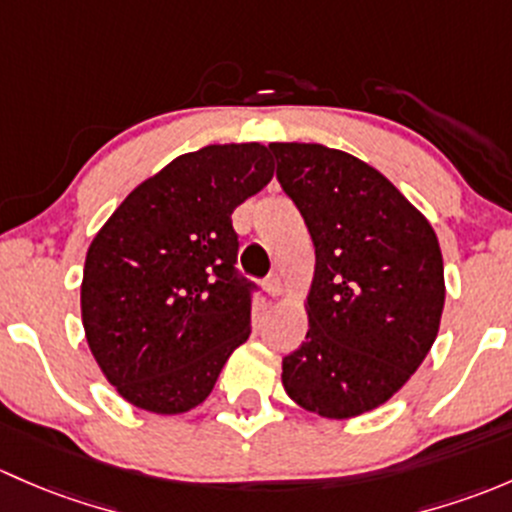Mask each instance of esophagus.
Instances as JSON below:
<instances>
[{"label": "esophagus", "mask_w": 512, "mask_h": 512, "mask_svg": "<svg viewBox=\"0 0 512 512\" xmlns=\"http://www.w3.org/2000/svg\"><path fill=\"white\" fill-rule=\"evenodd\" d=\"M263 288H266V293L271 295V298H278V295H281V291H283L281 278H278L276 273H271V276H268L266 281H263Z\"/></svg>", "instance_id": "obj_1"}]
</instances>
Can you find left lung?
I'll return each instance as SVG.
<instances>
[{"mask_svg":"<svg viewBox=\"0 0 512 512\" xmlns=\"http://www.w3.org/2000/svg\"><path fill=\"white\" fill-rule=\"evenodd\" d=\"M276 177L315 246L308 335L283 387L325 419L387 402L429 355L444 310V258L419 209L367 162L313 142H271Z\"/></svg>","mask_w":512,"mask_h":512,"instance_id":"8db88e82","label":"left lung"}]
</instances>
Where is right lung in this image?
Segmentation results:
<instances>
[{
	"label": "right lung",
	"instance_id": "add662e5",
	"mask_svg": "<svg viewBox=\"0 0 512 512\" xmlns=\"http://www.w3.org/2000/svg\"><path fill=\"white\" fill-rule=\"evenodd\" d=\"M271 177L258 142L207 145L135 187L96 234L83 268V328L130 404L189 412L249 340L258 286L236 268L231 212Z\"/></svg>",
	"mask_w": 512,
	"mask_h": 512
}]
</instances>
